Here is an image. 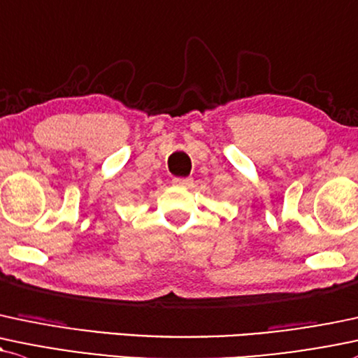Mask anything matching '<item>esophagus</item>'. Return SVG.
Masks as SVG:
<instances>
[{
  "mask_svg": "<svg viewBox=\"0 0 358 358\" xmlns=\"http://www.w3.org/2000/svg\"><path fill=\"white\" fill-rule=\"evenodd\" d=\"M171 183H173L175 187H192L193 180L192 178H173L171 180Z\"/></svg>",
  "mask_w": 358,
  "mask_h": 358,
  "instance_id": "esophagus-1",
  "label": "esophagus"
}]
</instances>
